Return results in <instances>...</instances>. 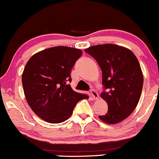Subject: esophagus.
I'll return each instance as SVG.
<instances>
[{"label": "esophagus", "mask_w": 159, "mask_h": 159, "mask_svg": "<svg viewBox=\"0 0 159 159\" xmlns=\"http://www.w3.org/2000/svg\"><path fill=\"white\" fill-rule=\"evenodd\" d=\"M90 94H91V96H92V98L94 100H97L98 99V93L96 92V91L94 90H90Z\"/></svg>", "instance_id": "34e87169"}]
</instances>
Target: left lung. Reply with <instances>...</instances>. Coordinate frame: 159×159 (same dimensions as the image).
<instances>
[{"instance_id": "1", "label": "left lung", "mask_w": 159, "mask_h": 159, "mask_svg": "<svg viewBox=\"0 0 159 159\" xmlns=\"http://www.w3.org/2000/svg\"><path fill=\"white\" fill-rule=\"evenodd\" d=\"M84 51L101 67L106 90L101 97L108 104V112L99 119L111 125L125 120L135 109L142 93L143 75L138 58L130 50L110 43L91 46Z\"/></svg>"}]
</instances>
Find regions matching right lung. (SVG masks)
I'll list each match as a JSON object with an SVG mask.
<instances>
[{"mask_svg":"<svg viewBox=\"0 0 159 159\" xmlns=\"http://www.w3.org/2000/svg\"><path fill=\"white\" fill-rule=\"evenodd\" d=\"M82 54L80 49L53 47L35 53L26 64L21 77L25 98L34 114L47 122L66 121L76 104L89 98L69 84L71 69Z\"/></svg>","mask_w":159,"mask_h":159,"instance_id":"add662e5","label":"right lung"}]
</instances>
